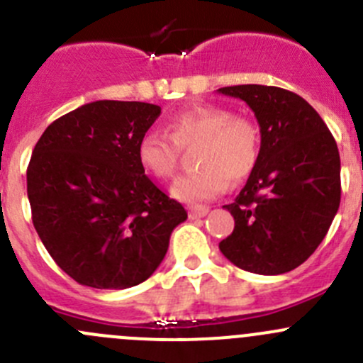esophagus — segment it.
<instances>
[{"instance_id": "1", "label": "esophagus", "mask_w": 363, "mask_h": 363, "mask_svg": "<svg viewBox=\"0 0 363 363\" xmlns=\"http://www.w3.org/2000/svg\"><path fill=\"white\" fill-rule=\"evenodd\" d=\"M207 212H208V207H205V205H191V207H189V218L191 219L203 218Z\"/></svg>"}]
</instances>
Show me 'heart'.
Listing matches in <instances>:
<instances>
[{"label": "heart", "mask_w": 363, "mask_h": 363, "mask_svg": "<svg viewBox=\"0 0 363 363\" xmlns=\"http://www.w3.org/2000/svg\"><path fill=\"white\" fill-rule=\"evenodd\" d=\"M167 133L147 131L137 145V158L145 172L170 179L177 170L179 147L199 144V170L182 175L172 186V195L186 203H200L226 191L232 181H242L259 156V130L251 119L233 116L214 105H202L167 121Z\"/></svg>", "instance_id": "obj_1"}]
</instances>
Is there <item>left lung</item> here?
<instances>
[{"label":"left lung","mask_w":363,"mask_h":363,"mask_svg":"<svg viewBox=\"0 0 363 363\" xmlns=\"http://www.w3.org/2000/svg\"><path fill=\"white\" fill-rule=\"evenodd\" d=\"M246 101L259 124V156L235 202L223 255L247 272L277 276L302 265L340 203V158L327 124L302 96L259 84L218 89Z\"/></svg>","instance_id":"left-lung-1"}]
</instances>
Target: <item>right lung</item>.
Wrapping results in <instances>:
<instances>
[{"mask_svg": "<svg viewBox=\"0 0 363 363\" xmlns=\"http://www.w3.org/2000/svg\"><path fill=\"white\" fill-rule=\"evenodd\" d=\"M161 108L98 100L54 121L33 149V225L72 279L124 290L152 276L188 212L145 175L138 140Z\"/></svg>", "mask_w": 363, "mask_h": 363, "instance_id": "obj_1", "label": "right lung"}]
</instances>
